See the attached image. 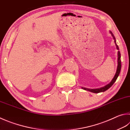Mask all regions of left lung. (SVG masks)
Returning a JSON list of instances; mask_svg holds the SVG:
<instances>
[{"instance_id": "1", "label": "left lung", "mask_w": 130, "mask_h": 130, "mask_svg": "<svg viewBox=\"0 0 130 130\" xmlns=\"http://www.w3.org/2000/svg\"><path fill=\"white\" fill-rule=\"evenodd\" d=\"M110 33L111 34V36H112V38H114V42L115 44H116V47L117 48L118 50H119V47H118V46L117 45V44L116 43V38H115V37L114 36V35L112 34V33L110 31ZM121 53H120V51H118V67H117V72L116 75H115L113 79H112L111 82L109 83V84H107L106 86H105L104 87H102L101 88H99V89H88V88H82L84 90H89V91L93 92V93H100V92H103L106 91V90H107L109 89V88H110L112 85H113L114 83L116 82V80L117 79V78H118V76L120 73V72H121Z\"/></svg>"}]
</instances>
